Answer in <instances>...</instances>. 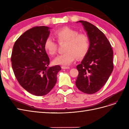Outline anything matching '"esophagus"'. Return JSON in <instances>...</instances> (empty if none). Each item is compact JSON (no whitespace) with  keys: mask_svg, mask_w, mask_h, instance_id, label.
<instances>
[{"mask_svg":"<svg viewBox=\"0 0 129 129\" xmlns=\"http://www.w3.org/2000/svg\"><path fill=\"white\" fill-rule=\"evenodd\" d=\"M61 68H62V69H69V68H70L69 67H64V66H62Z\"/></svg>","mask_w":129,"mask_h":129,"instance_id":"obj_1","label":"esophagus"}]
</instances>
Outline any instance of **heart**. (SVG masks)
<instances>
[{"label": "heart", "instance_id": "heart-1", "mask_svg": "<svg viewBox=\"0 0 129 129\" xmlns=\"http://www.w3.org/2000/svg\"><path fill=\"white\" fill-rule=\"evenodd\" d=\"M54 35L58 42L66 43L64 48L65 53L57 56L54 60V64L68 66L75 60L76 56L82 58L87 54L90 46L88 34L79 33L75 29L64 27L56 30ZM44 49L49 55H53L56 53V43L48 37L44 42Z\"/></svg>", "mask_w": 129, "mask_h": 129}]
</instances>
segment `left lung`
I'll return each mask as SVG.
<instances>
[{
  "mask_svg": "<svg viewBox=\"0 0 129 129\" xmlns=\"http://www.w3.org/2000/svg\"><path fill=\"white\" fill-rule=\"evenodd\" d=\"M90 38V46L81 63L76 66L79 71L75 82L77 88L88 94L102 88L114 69L113 50L104 34L89 22L81 20Z\"/></svg>",
  "mask_w": 129,
  "mask_h": 129,
  "instance_id": "1",
  "label": "left lung"
}]
</instances>
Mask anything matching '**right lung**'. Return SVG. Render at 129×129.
<instances>
[{
	"label": "right lung",
	"instance_id": "obj_1",
	"mask_svg": "<svg viewBox=\"0 0 129 129\" xmlns=\"http://www.w3.org/2000/svg\"><path fill=\"white\" fill-rule=\"evenodd\" d=\"M49 28L36 26L26 31L15 42L11 61L15 77L31 94L42 96L53 88L60 66L49 67V58L44 49Z\"/></svg>",
	"mask_w": 129,
	"mask_h": 129
}]
</instances>
